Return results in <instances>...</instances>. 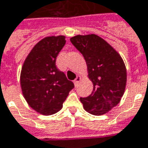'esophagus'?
I'll use <instances>...</instances> for the list:
<instances>
[{
    "instance_id": "esophagus-1",
    "label": "esophagus",
    "mask_w": 148,
    "mask_h": 148,
    "mask_svg": "<svg viewBox=\"0 0 148 148\" xmlns=\"http://www.w3.org/2000/svg\"><path fill=\"white\" fill-rule=\"evenodd\" d=\"M81 76H76V79H75V81H74V85H75V86H77V85H78V83H79V82H80V81H81Z\"/></svg>"
}]
</instances>
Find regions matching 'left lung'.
<instances>
[{
  "label": "left lung",
  "instance_id": "left-lung-1",
  "mask_svg": "<svg viewBox=\"0 0 148 148\" xmlns=\"http://www.w3.org/2000/svg\"><path fill=\"white\" fill-rule=\"evenodd\" d=\"M70 40L84 56L94 86L90 96L80 99L84 108L95 116L106 114L120 103L125 90L127 73L122 58L95 34L77 35Z\"/></svg>",
  "mask_w": 148,
  "mask_h": 148
}]
</instances>
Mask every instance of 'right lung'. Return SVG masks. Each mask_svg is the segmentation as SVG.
Listing matches in <instances>:
<instances>
[{
	"label": "right lung",
	"instance_id": "1",
	"mask_svg": "<svg viewBox=\"0 0 148 148\" xmlns=\"http://www.w3.org/2000/svg\"><path fill=\"white\" fill-rule=\"evenodd\" d=\"M66 43L64 36L40 40L22 67L20 85L27 103L38 113L49 116L62 108L74 84L56 67V58Z\"/></svg>",
	"mask_w": 148,
	"mask_h": 148
}]
</instances>
